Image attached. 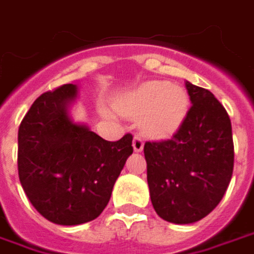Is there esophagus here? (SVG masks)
Segmentation results:
<instances>
[{
  "label": "esophagus",
  "mask_w": 254,
  "mask_h": 254,
  "mask_svg": "<svg viewBox=\"0 0 254 254\" xmlns=\"http://www.w3.org/2000/svg\"><path fill=\"white\" fill-rule=\"evenodd\" d=\"M132 148H134V151L135 152L142 151V148H144V141H142L141 135H138V134L134 135V138H132Z\"/></svg>",
  "instance_id": "1"
}]
</instances>
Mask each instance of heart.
<instances>
[{
	"label": "heart",
	"mask_w": 254,
	"mask_h": 254,
	"mask_svg": "<svg viewBox=\"0 0 254 254\" xmlns=\"http://www.w3.org/2000/svg\"><path fill=\"white\" fill-rule=\"evenodd\" d=\"M116 107L128 117H140V127L147 135L161 137L180 127L188 113L190 99L181 86L150 80L126 94Z\"/></svg>",
	"instance_id": "obj_1"
}]
</instances>
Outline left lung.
Returning a JSON list of instances; mask_svg holds the SVG:
<instances>
[{"label": "left lung", "instance_id": "obj_1", "mask_svg": "<svg viewBox=\"0 0 254 254\" xmlns=\"http://www.w3.org/2000/svg\"><path fill=\"white\" fill-rule=\"evenodd\" d=\"M190 109L177 132L144 144L147 181L157 215L167 222H198L218 206L233 172L232 124L206 89L185 82Z\"/></svg>", "mask_w": 254, "mask_h": 254}]
</instances>
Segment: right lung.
<instances>
[{
    "label": "right lung",
    "instance_id": "1",
    "mask_svg": "<svg viewBox=\"0 0 254 254\" xmlns=\"http://www.w3.org/2000/svg\"><path fill=\"white\" fill-rule=\"evenodd\" d=\"M76 97V84L41 94L18 130V175L25 193L45 219L64 226L102 213L132 154L131 134L106 141L74 123L69 107Z\"/></svg>",
    "mask_w": 254,
    "mask_h": 254
}]
</instances>
